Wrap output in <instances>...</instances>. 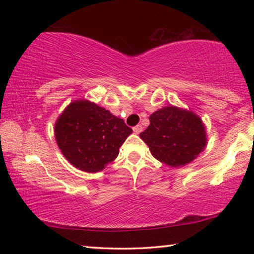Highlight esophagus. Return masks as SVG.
I'll return each instance as SVG.
<instances>
[{
    "label": "esophagus",
    "mask_w": 254,
    "mask_h": 254,
    "mask_svg": "<svg viewBox=\"0 0 254 254\" xmlns=\"http://www.w3.org/2000/svg\"><path fill=\"white\" fill-rule=\"evenodd\" d=\"M141 131H142V126H136L133 127V132H134L135 134H139Z\"/></svg>",
    "instance_id": "obj_1"
}]
</instances>
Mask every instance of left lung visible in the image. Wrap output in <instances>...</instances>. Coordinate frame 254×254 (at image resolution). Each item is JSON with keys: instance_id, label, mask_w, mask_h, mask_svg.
Segmentation results:
<instances>
[{"instance_id": "8db88e82", "label": "left lung", "mask_w": 254, "mask_h": 254, "mask_svg": "<svg viewBox=\"0 0 254 254\" xmlns=\"http://www.w3.org/2000/svg\"><path fill=\"white\" fill-rule=\"evenodd\" d=\"M150 126L140 133L157 160L170 167L191 162L207 144L201 119L190 110L174 105L150 115Z\"/></svg>"}]
</instances>
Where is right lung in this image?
<instances>
[{
	"mask_svg": "<svg viewBox=\"0 0 254 254\" xmlns=\"http://www.w3.org/2000/svg\"><path fill=\"white\" fill-rule=\"evenodd\" d=\"M132 133L122 119L87 100L71 102L55 124L60 151L72 166L98 173L118 157L120 147Z\"/></svg>",
	"mask_w": 254,
	"mask_h": 254,
	"instance_id": "obj_1",
	"label": "right lung"
}]
</instances>
